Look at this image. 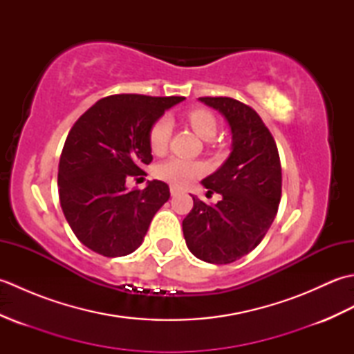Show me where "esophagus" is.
Masks as SVG:
<instances>
[{
  "label": "esophagus",
  "instance_id": "1",
  "mask_svg": "<svg viewBox=\"0 0 354 354\" xmlns=\"http://www.w3.org/2000/svg\"><path fill=\"white\" fill-rule=\"evenodd\" d=\"M179 193H183V190H181V189H178V187H175V185H171V187H170V194H171L173 198L178 196Z\"/></svg>",
  "mask_w": 354,
  "mask_h": 354
}]
</instances>
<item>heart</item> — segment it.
Returning a JSON list of instances; mask_svg holds the SVG:
<instances>
[{"label":"heart","mask_w":354,"mask_h":354,"mask_svg":"<svg viewBox=\"0 0 354 354\" xmlns=\"http://www.w3.org/2000/svg\"><path fill=\"white\" fill-rule=\"evenodd\" d=\"M187 122L192 129L196 132L201 138L212 140L217 132V120L213 112L204 108H196L187 112ZM171 135V122L169 117H160L150 127L149 145L153 153H162L167 149ZM204 165L198 161L183 160V158H170V160L161 162L156 167V176L164 179L173 185L183 187L189 185L193 179L199 178L204 173Z\"/></svg>","instance_id":"b5f03b06"}]
</instances>
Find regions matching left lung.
Returning a JSON list of instances; mask_svg holds the SVG:
<instances>
[{"mask_svg": "<svg viewBox=\"0 0 354 354\" xmlns=\"http://www.w3.org/2000/svg\"><path fill=\"white\" fill-rule=\"evenodd\" d=\"M228 120L232 150L219 169L202 184L208 205L193 196V208L183 221L187 246L198 259L227 265L251 252L272 225L281 199V162L275 140L251 106L231 97H201Z\"/></svg>", "mask_w": 354, "mask_h": 354, "instance_id": "obj_1", "label": "left lung"}]
</instances>
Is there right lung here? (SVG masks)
Masks as SVG:
<instances>
[{
    "label": "right lung",
    "mask_w": 354,
    "mask_h": 354,
    "mask_svg": "<svg viewBox=\"0 0 354 354\" xmlns=\"http://www.w3.org/2000/svg\"><path fill=\"white\" fill-rule=\"evenodd\" d=\"M183 100L108 95L73 124L59 160V199L73 232L91 251L104 257L133 252L169 201L162 181H149L145 190H127L126 181L146 175L142 167L152 162L150 127Z\"/></svg>",
    "instance_id": "obj_1"
}]
</instances>
